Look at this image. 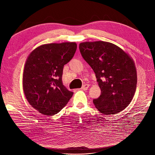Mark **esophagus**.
<instances>
[{
	"label": "esophagus",
	"instance_id": "esophagus-1",
	"mask_svg": "<svg viewBox=\"0 0 155 155\" xmlns=\"http://www.w3.org/2000/svg\"><path fill=\"white\" fill-rule=\"evenodd\" d=\"M89 87V85H88V84H85V85H84L82 86L81 87V89L82 90H84V91H87V89Z\"/></svg>",
	"mask_w": 155,
	"mask_h": 155
}]
</instances>
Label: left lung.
Returning a JSON list of instances; mask_svg holds the SVG:
<instances>
[{"instance_id":"left-lung-1","label":"left lung","mask_w":155,"mask_h":155,"mask_svg":"<svg viewBox=\"0 0 155 155\" xmlns=\"http://www.w3.org/2000/svg\"><path fill=\"white\" fill-rule=\"evenodd\" d=\"M79 48L94 72L101 88L100 96L93 100L97 109L104 114L122 111L132 101L137 88V70L133 59L109 42H84Z\"/></svg>"}]
</instances>
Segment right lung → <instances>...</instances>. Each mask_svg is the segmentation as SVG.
<instances>
[{
    "label": "right lung",
    "mask_w": 155,
    "mask_h": 155,
    "mask_svg": "<svg viewBox=\"0 0 155 155\" xmlns=\"http://www.w3.org/2000/svg\"><path fill=\"white\" fill-rule=\"evenodd\" d=\"M76 43L43 45L28 57L22 85L26 100L40 113L56 114L67 104L74 92L62 81L64 65L74 57Z\"/></svg>",
    "instance_id": "obj_1"
}]
</instances>
